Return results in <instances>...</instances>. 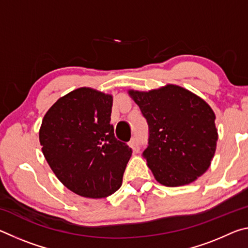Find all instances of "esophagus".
<instances>
[{
	"mask_svg": "<svg viewBox=\"0 0 248 248\" xmlns=\"http://www.w3.org/2000/svg\"><path fill=\"white\" fill-rule=\"evenodd\" d=\"M129 145L130 148H131L134 152H138V151L140 150V142H139V139H138L137 137H134L131 139V141L129 142Z\"/></svg>",
	"mask_w": 248,
	"mask_h": 248,
	"instance_id": "1",
	"label": "esophagus"
}]
</instances>
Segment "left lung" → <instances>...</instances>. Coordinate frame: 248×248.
I'll return each mask as SVG.
<instances>
[{
  "instance_id": "8db88e82",
  "label": "left lung",
  "mask_w": 248,
  "mask_h": 248,
  "mask_svg": "<svg viewBox=\"0 0 248 248\" xmlns=\"http://www.w3.org/2000/svg\"><path fill=\"white\" fill-rule=\"evenodd\" d=\"M128 93L148 121L149 145L142 155L155 179L177 187L204 174L217 141L212 108L199 96L173 84Z\"/></svg>"
}]
</instances>
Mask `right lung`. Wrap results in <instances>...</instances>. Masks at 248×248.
<instances>
[{
	"label": "right lung",
	"instance_id": "right-lung-1",
	"mask_svg": "<svg viewBox=\"0 0 248 248\" xmlns=\"http://www.w3.org/2000/svg\"><path fill=\"white\" fill-rule=\"evenodd\" d=\"M111 107V95L81 87L59 98L41 123L39 141L49 166L78 196L106 198L123 184L132 150L116 139Z\"/></svg>",
	"mask_w": 248,
	"mask_h": 248
}]
</instances>
